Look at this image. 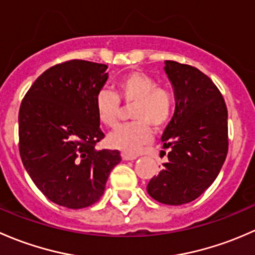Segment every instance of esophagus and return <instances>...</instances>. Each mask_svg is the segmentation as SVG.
<instances>
[{"instance_id":"esophagus-1","label":"esophagus","mask_w":255,"mask_h":255,"mask_svg":"<svg viewBox=\"0 0 255 255\" xmlns=\"http://www.w3.org/2000/svg\"><path fill=\"white\" fill-rule=\"evenodd\" d=\"M123 159L124 161H133V159L137 158V154H128V153H123L122 154Z\"/></svg>"}]
</instances>
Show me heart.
<instances>
[{
    "mask_svg": "<svg viewBox=\"0 0 255 255\" xmlns=\"http://www.w3.org/2000/svg\"><path fill=\"white\" fill-rule=\"evenodd\" d=\"M130 108L128 124L120 125L109 133L108 145L125 153H136L152 138V128L162 130L170 122L174 113L175 99L170 88L157 85L156 78L141 71H132L120 77L115 83V92H98L94 101L98 120L113 128L122 117V106Z\"/></svg>",
    "mask_w": 255,
    "mask_h": 255,
    "instance_id": "1",
    "label": "heart"
}]
</instances>
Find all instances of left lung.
<instances>
[{
	"label": "left lung",
	"mask_w": 255,
	"mask_h": 255,
	"mask_svg": "<svg viewBox=\"0 0 255 255\" xmlns=\"http://www.w3.org/2000/svg\"><path fill=\"white\" fill-rule=\"evenodd\" d=\"M175 112L162 135L168 162L147 185L158 203L183 205L214 183L228 151L227 107L211 78L190 65L166 61ZM166 153V151H162Z\"/></svg>",
	"instance_id": "8db88e82"
}]
</instances>
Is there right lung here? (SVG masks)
<instances>
[{
	"instance_id": "1",
	"label": "right lung",
	"mask_w": 255,
	"mask_h": 255,
	"mask_svg": "<svg viewBox=\"0 0 255 255\" xmlns=\"http://www.w3.org/2000/svg\"><path fill=\"white\" fill-rule=\"evenodd\" d=\"M107 65L70 60L41 73L20 103L19 154L34 184L52 203L83 209L101 199L118 149H96L104 137L94 109Z\"/></svg>"
}]
</instances>
